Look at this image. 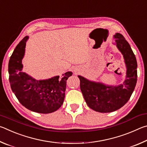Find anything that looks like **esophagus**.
<instances>
[{"label":"esophagus","mask_w":147,"mask_h":147,"mask_svg":"<svg viewBox=\"0 0 147 147\" xmlns=\"http://www.w3.org/2000/svg\"><path fill=\"white\" fill-rule=\"evenodd\" d=\"M74 73H77V70H76V69H74Z\"/></svg>","instance_id":"esophagus-1"}]
</instances>
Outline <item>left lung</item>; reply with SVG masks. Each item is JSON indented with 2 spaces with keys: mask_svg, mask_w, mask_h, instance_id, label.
Masks as SVG:
<instances>
[{
  "mask_svg": "<svg viewBox=\"0 0 147 147\" xmlns=\"http://www.w3.org/2000/svg\"><path fill=\"white\" fill-rule=\"evenodd\" d=\"M117 47L123 54L126 65L125 80L118 86L107 85L100 82L91 81L78 75L80 89L89 108L100 113H109L122 108L130 99L137 83V63L130 45L123 35L113 36Z\"/></svg>",
  "mask_w": 147,
  "mask_h": 147,
  "instance_id": "8db88e82",
  "label": "left lung"
}]
</instances>
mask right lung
Returning <instances> with one entry per match:
<instances>
[{"instance_id": "obj_1", "label": "right lung", "mask_w": 147, "mask_h": 147, "mask_svg": "<svg viewBox=\"0 0 147 147\" xmlns=\"http://www.w3.org/2000/svg\"><path fill=\"white\" fill-rule=\"evenodd\" d=\"M27 36L17 45L8 64L9 80L11 90L22 105L29 110L40 113H50L60 108L63 103L66 82L71 71L62 76L36 80L23 72L22 60L25 53Z\"/></svg>"}]
</instances>
